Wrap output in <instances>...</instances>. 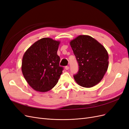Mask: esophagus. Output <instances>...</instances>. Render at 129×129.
I'll use <instances>...</instances> for the list:
<instances>
[{
    "instance_id": "obj_1",
    "label": "esophagus",
    "mask_w": 129,
    "mask_h": 129,
    "mask_svg": "<svg viewBox=\"0 0 129 129\" xmlns=\"http://www.w3.org/2000/svg\"><path fill=\"white\" fill-rule=\"evenodd\" d=\"M69 69V67H68V66H66V67H65V69L66 70H68Z\"/></svg>"
}]
</instances>
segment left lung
Segmentation results:
<instances>
[{
    "mask_svg": "<svg viewBox=\"0 0 129 129\" xmlns=\"http://www.w3.org/2000/svg\"><path fill=\"white\" fill-rule=\"evenodd\" d=\"M69 44L79 66L74 80L81 87L95 86L102 80L108 70L107 50L99 41L87 35L77 36Z\"/></svg>",
    "mask_w": 129,
    "mask_h": 129,
    "instance_id": "1",
    "label": "left lung"
}]
</instances>
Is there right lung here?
I'll return each instance as SVG.
<instances>
[{
  "label": "right lung",
  "mask_w": 129,
  "mask_h": 129,
  "mask_svg": "<svg viewBox=\"0 0 129 129\" xmlns=\"http://www.w3.org/2000/svg\"><path fill=\"white\" fill-rule=\"evenodd\" d=\"M60 44V41L52 38H42L30 46L23 55L22 73L34 90L48 91L57 84L63 71L57 54Z\"/></svg>",
  "instance_id": "obj_1"
}]
</instances>
